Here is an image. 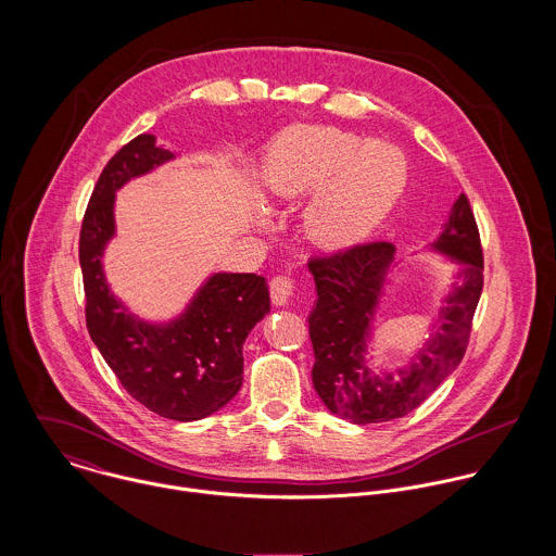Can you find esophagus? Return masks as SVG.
I'll list each match as a JSON object with an SVG mask.
<instances>
[{"label": "esophagus", "instance_id": "esophagus-1", "mask_svg": "<svg viewBox=\"0 0 556 556\" xmlns=\"http://www.w3.org/2000/svg\"><path fill=\"white\" fill-rule=\"evenodd\" d=\"M293 293V280L289 276H276L269 282V295L276 306H287Z\"/></svg>", "mask_w": 556, "mask_h": 556}]
</instances>
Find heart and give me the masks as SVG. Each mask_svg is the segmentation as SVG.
I'll list each match as a JSON object with an SVG mask.
<instances>
[{"label":"heart","mask_w":556,"mask_h":556,"mask_svg":"<svg viewBox=\"0 0 556 556\" xmlns=\"http://www.w3.org/2000/svg\"><path fill=\"white\" fill-rule=\"evenodd\" d=\"M267 190L293 201L318 190L306 207V233L318 245L340 248L368 236L404 186V160L386 143L359 148L355 135L327 126H295L267 152Z\"/></svg>","instance_id":"1"}]
</instances>
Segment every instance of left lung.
Wrapping results in <instances>:
<instances>
[{
    "label": "left lung",
    "instance_id": "left-lung-1",
    "mask_svg": "<svg viewBox=\"0 0 556 556\" xmlns=\"http://www.w3.org/2000/svg\"><path fill=\"white\" fill-rule=\"evenodd\" d=\"M432 248L460 269L443 298L437 331L406 368L377 375L366 359L372 320L394 265V245L372 241L311 258L317 302L308 317L315 349L313 383L323 404L351 424L408 415L463 362L483 287L476 216L463 192Z\"/></svg>",
    "mask_w": 556,
    "mask_h": 556
}]
</instances>
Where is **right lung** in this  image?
<instances>
[{
  "label": "right lung",
  "instance_id": "1",
  "mask_svg": "<svg viewBox=\"0 0 556 556\" xmlns=\"http://www.w3.org/2000/svg\"><path fill=\"white\" fill-rule=\"evenodd\" d=\"M173 159L154 135H139L106 162L83 216L79 263L87 331L124 390L160 417L194 421L238 394L243 342L269 313V291L263 276L218 271L168 323H148L113 295L102 254L115 236V192Z\"/></svg>",
  "mask_w": 556,
  "mask_h": 556
}]
</instances>
